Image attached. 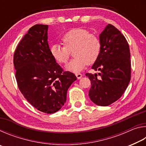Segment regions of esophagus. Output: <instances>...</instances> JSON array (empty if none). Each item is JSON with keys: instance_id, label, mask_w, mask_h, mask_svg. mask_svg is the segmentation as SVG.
Returning <instances> with one entry per match:
<instances>
[{"instance_id": "obj_1", "label": "esophagus", "mask_w": 146, "mask_h": 146, "mask_svg": "<svg viewBox=\"0 0 146 146\" xmlns=\"http://www.w3.org/2000/svg\"><path fill=\"white\" fill-rule=\"evenodd\" d=\"M75 75H76V77H77V78L78 79H80V78H81L82 77V75L81 73H76L75 74Z\"/></svg>"}]
</instances>
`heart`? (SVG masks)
<instances>
[{"label": "heart", "instance_id": "b5f03b06", "mask_svg": "<svg viewBox=\"0 0 146 146\" xmlns=\"http://www.w3.org/2000/svg\"><path fill=\"white\" fill-rule=\"evenodd\" d=\"M64 46L54 44L50 47V54L59 64L67 63L70 52L73 51L75 58L71 61L66 69L77 73L82 70L88 64H93L97 60L101 51L99 38L83 28H75L68 31L62 37Z\"/></svg>", "mask_w": 146, "mask_h": 146}]
</instances>
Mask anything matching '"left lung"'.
Here are the masks:
<instances>
[{
  "label": "left lung",
  "mask_w": 146,
  "mask_h": 146,
  "mask_svg": "<svg viewBox=\"0 0 146 146\" xmlns=\"http://www.w3.org/2000/svg\"><path fill=\"white\" fill-rule=\"evenodd\" d=\"M100 55L92 66L99 73H86L91 82L89 97L93 103L108 106L122 97L131 80L129 44L125 36L109 24L100 34Z\"/></svg>",
  "instance_id": "left-lung-1"
}]
</instances>
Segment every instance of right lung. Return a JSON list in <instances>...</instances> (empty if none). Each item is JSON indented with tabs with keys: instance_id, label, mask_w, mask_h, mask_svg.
<instances>
[{
	"instance_id": "add662e5",
	"label": "right lung",
	"mask_w": 146,
	"mask_h": 146,
	"mask_svg": "<svg viewBox=\"0 0 146 146\" xmlns=\"http://www.w3.org/2000/svg\"><path fill=\"white\" fill-rule=\"evenodd\" d=\"M48 25L36 24L20 41L14 53L17 85L24 98L41 112L51 114L66 102L75 74L63 71L50 54Z\"/></svg>"
}]
</instances>
